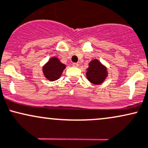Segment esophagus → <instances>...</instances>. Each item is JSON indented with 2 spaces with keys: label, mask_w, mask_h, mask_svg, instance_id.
I'll return each mask as SVG.
<instances>
[{
  "label": "esophagus",
  "mask_w": 148,
  "mask_h": 148,
  "mask_svg": "<svg viewBox=\"0 0 148 148\" xmlns=\"http://www.w3.org/2000/svg\"><path fill=\"white\" fill-rule=\"evenodd\" d=\"M78 66L79 64H77V63H73V66H74V67H77Z\"/></svg>",
  "instance_id": "34e87169"
}]
</instances>
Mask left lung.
<instances>
[{
  "instance_id": "8db88e82",
  "label": "left lung",
  "mask_w": 148,
  "mask_h": 148,
  "mask_svg": "<svg viewBox=\"0 0 148 148\" xmlns=\"http://www.w3.org/2000/svg\"><path fill=\"white\" fill-rule=\"evenodd\" d=\"M86 75L88 80L93 84H101L107 76V71L99 61L94 59L89 63Z\"/></svg>"
}]
</instances>
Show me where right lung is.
Masks as SVG:
<instances>
[{
    "instance_id": "obj_1",
    "label": "right lung",
    "mask_w": 148,
    "mask_h": 148,
    "mask_svg": "<svg viewBox=\"0 0 148 148\" xmlns=\"http://www.w3.org/2000/svg\"><path fill=\"white\" fill-rule=\"evenodd\" d=\"M66 66L56 57L51 58L42 69L43 73L49 81H54L60 77Z\"/></svg>"
}]
</instances>
